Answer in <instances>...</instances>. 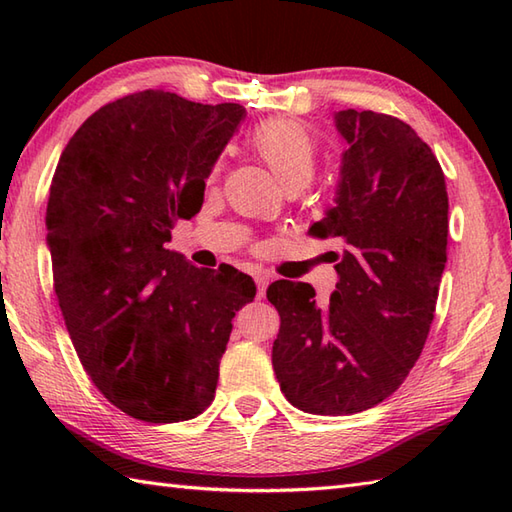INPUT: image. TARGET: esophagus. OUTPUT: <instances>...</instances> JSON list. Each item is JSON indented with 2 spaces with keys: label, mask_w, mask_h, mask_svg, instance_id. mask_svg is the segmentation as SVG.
I'll return each instance as SVG.
<instances>
[{
  "label": "esophagus",
  "mask_w": 512,
  "mask_h": 512,
  "mask_svg": "<svg viewBox=\"0 0 512 512\" xmlns=\"http://www.w3.org/2000/svg\"><path fill=\"white\" fill-rule=\"evenodd\" d=\"M255 284H257V297L264 299L266 295V286H268V275L266 273H255Z\"/></svg>",
  "instance_id": "1"
}]
</instances>
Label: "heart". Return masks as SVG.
I'll return each mask as SVG.
<instances>
[{"instance_id": "heart-1", "label": "heart", "mask_w": 512, "mask_h": 512, "mask_svg": "<svg viewBox=\"0 0 512 512\" xmlns=\"http://www.w3.org/2000/svg\"><path fill=\"white\" fill-rule=\"evenodd\" d=\"M248 149L264 162L281 187L306 184L317 167V143L306 127L290 118H273L257 125L246 138Z\"/></svg>"}]
</instances>
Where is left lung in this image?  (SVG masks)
<instances>
[{"label": "left lung", "instance_id": "8db88e82", "mask_svg": "<svg viewBox=\"0 0 512 512\" xmlns=\"http://www.w3.org/2000/svg\"><path fill=\"white\" fill-rule=\"evenodd\" d=\"M347 143L336 206L310 226L339 237V284L325 306L314 288L279 279L273 367L288 402L317 416L372 409L422 354L447 264L449 195L431 147L400 118L334 114Z\"/></svg>", "mask_w": 512, "mask_h": 512}]
</instances>
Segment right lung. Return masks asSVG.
Segmentation results:
<instances>
[{
    "instance_id": "add662e5",
    "label": "right lung",
    "mask_w": 512,
    "mask_h": 512,
    "mask_svg": "<svg viewBox=\"0 0 512 512\" xmlns=\"http://www.w3.org/2000/svg\"><path fill=\"white\" fill-rule=\"evenodd\" d=\"M246 110L165 90L96 110L65 145L46 211L54 292L96 389L145 422L191 420L215 398L235 312L255 281L165 248Z\"/></svg>"
}]
</instances>
